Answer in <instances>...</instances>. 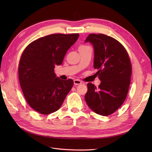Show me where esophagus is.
I'll use <instances>...</instances> for the list:
<instances>
[{"label":"esophagus","instance_id":"esophagus-1","mask_svg":"<svg viewBox=\"0 0 152 152\" xmlns=\"http://www.w3.org/2000/svg\"><path fill=\"white\" fill-rule=\"evenodd\" d=\"M82 83V82L80 81V80H74V84L75 85V86H78V85H80V84H81Z\"/></svg>","mask_w":152,"mask_h":152}]
</instances>
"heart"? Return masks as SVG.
<instances>
[{"instance_id": "obj_1", "label": "heart", "mask_w": 152, "mask_h": 152, "mask_svg": "<svg viewBox=\"0 0 152 152\" xmlns=\"http://www.w3.org/2000/svg\"><path fill=\"white\" fill-rule=\"evenodd\" d=\"M81 47H83V46H81Z\"/></svg>"}]
</instances>
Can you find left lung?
I'll return each instance as SVG.
<instances>
[{
  "label": "left lung",
  "instance_id": "8db88e82",
  "mask_svg": "<svg viewBox=\"0 0 152 152\" xmlns=\"http://www.w3.org/2000/svg\"><path fill=\"white\" fill-rule=\"evenodd\" d=\"M85 42L94 48L93 67L101 82L88 83L85 100L96 114L106 116L120 107L127 97L131 76L129 57L121 43L103 34H90Z\"/></svg>",
  "mask_w": 152,
  "mask_h": 152
}]
</instances>
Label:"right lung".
I'll return each mask as SVG.
<instances>
[{
    "mask_svg": "<svg viewBox=\"0 0 152 152\" xmlns=\"http://www.w3.org/2000/svg\"><path fill=\"white\" fill-rule=\"evenodd\" d=\"M79 34H53L33 41L23 52L18 67L19 83L27 103L42 114L58 110L72 89V80H62L54 72Z\"/></svg>",
    "mask_w": 152,
    "mask_h": 152,
    "instance_id": "1",
    "label": "right lung"
}]
</instances>
